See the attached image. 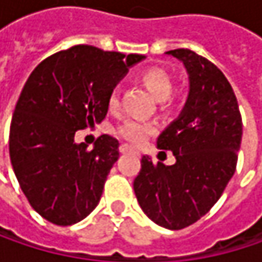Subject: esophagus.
I'll return each mask as SVG.
<instances>
[{"label": "esophagus", "mask_w": 262, "mask_h": 262, "mask_svg": "<svg viewBox=\"0 0 262 262\" xmlns=\"http://www.w3.org/2000/svg\"><path fill=\"white\" fill-rule=\"evenodd\" d=\"M120 151H121V153H130V155H135V156H141V153H139L138 150L132 148L130 145H127V144H121Z\"/></svg>", "instance_id": "1"}]
</instances>
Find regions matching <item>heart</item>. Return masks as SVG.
Here are the masks:
<instances>
[{"label":"heart","instance_id":"b5f03b06","mask_svg":"<svg viewBox=\"0 0 262 262\" xmlns=\"http://www.w3.org/2000/svg\"><path fill=\"white\" fill-rule=\"evenodd\" d=\"M141 79L144 81V84L155 94V97L159 100H167L173 92V88H174L173 77L164 68H159V67L147 68L142 71ZM118 94H120V91H118V88H115L109 95V104L112 107H115L118 104V100H120ZM156 130H158L156 123L142 120L138 117H129L117 126L115 133L132 145H139L148 136L156 133Z\"/></svg>","mask_w":262,"mask_h":262}]
</instances>
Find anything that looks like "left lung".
<instances>
[{
    "label": "left lung",
    "mask_w": 262,
    "mask_h": 262,
    "mask_svg": "<svg viewBox=\"0 0 262 262\" xmlns=\"http://www.w3.org/2000/svg\"><path fill=\"white\" fill-rule=\"evenodd\" d=\"M167 54L182 60L189 76L182 114L158 138V148L171 150L176 164L142 156L133 189L151 222L179 231L200 220L234 176L243 123L234 89L212 62L186 48Z\"/></svg>",
    "instance_id": "8db88e82"
}]
</instances>
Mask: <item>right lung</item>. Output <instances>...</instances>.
Returning a JSON list of instances; mask_svg holds the SVG:
<instances>
[{"label": "right lung", "instance_id": "right-lung-1", "mask_svg": "<svg viewBox=\"0 0 262 262\" xmlns=\"http://www.w3.org/2000/svg\"><path fill=\"white\" fill-rule=\"evenodd\" d=\"M141 54L74 45L42 60L26 81L9 136L13 171L31 208L71 226L98 205L120 142L101 135L92 150L76 132L106 118L109 95Z\"/></svg>", "mask_w": 262, "mask_h": 262}]
</instances>
